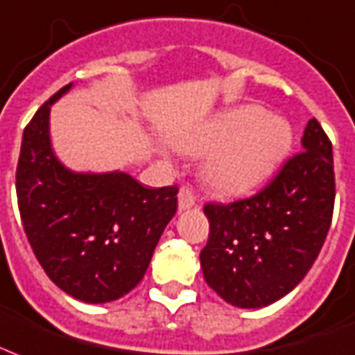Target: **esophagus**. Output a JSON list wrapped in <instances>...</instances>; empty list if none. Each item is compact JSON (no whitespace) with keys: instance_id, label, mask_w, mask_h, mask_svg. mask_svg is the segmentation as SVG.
<instances>
[{"instance_id":"1","label":"esophagus","mask_w":355,"mask_h":355,"mask_svg":"<svg viewBox=\"0 0 355 355\" xmlns=\"http://www.w3.org/2000/svg\"><path fill=\"white\" fill-rule=\"evenodd\" d=\"M196 207V193L189 188H180L178 191V210H189Z\"/></svg>"}]
</instances>
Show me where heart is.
I'll use <instances>...</instances> for the list:
<instances>
[{
	"instance_id": "heart-1",
	"label": "heart",
	"mask_w": 355,
	"mask_h": 355,
	"mask_svg": "<svg viewBox=\"0 0 355 355\" xmlns=\"http://www.w3.org/2000/svg\"><path fill=\"white\" fill-rule=\"evenodd\" d=\"M292 126L262 107L242 105L220 113L178 145L191 154H208L205 180L223 196L259 188L272 177L292 147Z\"/></svg>"
}]
</instances>
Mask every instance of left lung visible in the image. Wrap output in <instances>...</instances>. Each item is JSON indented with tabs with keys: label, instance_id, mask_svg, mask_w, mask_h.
I'll return each mask as SVG.
<instances>
[{
	"label": "left lung",
	"instance_id": "1",
	"mask_svg": "<svg viewBox=\"0 0 355 355\" xmlns=\"http://www.w3.org/2000/svg\"><path fill=\"white\" fill-rule=\"evenodd\" d=\"M277 177L257 196L205 205L210 232L201 251L208 286L227 304L259 309L294 291L320 253L331 225V141L316 119Z\"/></svg>",
	"mask_w": 355,
	"mask_h": 355
}]
</instances>
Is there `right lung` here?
I'll list each match as a JSON object with an SVG mask.
<instances>
[{
  "label": "right lung",
  "instance_id": "obj_1",
  "mask_svg": "<svg viewBox=\"0 0 355 355\" xmlns=\"http://www.w3.org/2000/svg\"><path fill=\"white\" fill-rule=\"evenodd\" d=\"M59 89L29 121L16 167L26 236L46 275L69 296L107 304L147 272L162 232L177 212V186L145 188L128 173H76L50 141V110Z\"/></svg>",
  "mask_w": 355,
  "mask_h": 355
}]
</instances>
